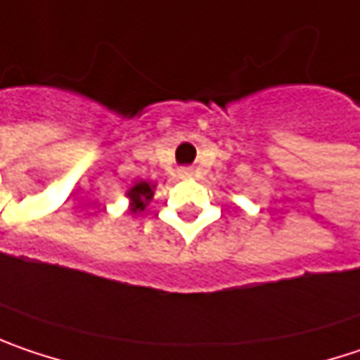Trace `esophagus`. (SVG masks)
<instances>
[{"label":"esophagus","mask_w":360,"mask_h":360,"mask_svg":"<svg viewBox=\"0 0 360 360\" xmlns=\"http://www.w3.org/2000/svg\"><path fill=\"white\" fill-rule=\"evenodd\" d=\"M178 176H180V178H193L194 172L191 167H180V169H178Z\"/></svg>","instance_id":"34e87169"}]
</instances>
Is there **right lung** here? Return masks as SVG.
<instances>
[{"label": "right lung", "mask_w": 360, "mask_h": 360, "mask_svg": "<svg viewBox=\"0 0 360 360\" xmlns=\"http://www.w3.org/2000/svg\"><path fill=\"white\" fill-rule=\"evenodd\" d=\"M153 184H149V182H137L135 186H131L129 191H127V196H129V200H131V211L133 213H137V211H143L145 207H147V202L153 198Z\"/></svg>", "instance_id": "right-lung-1"}]
</instances>
